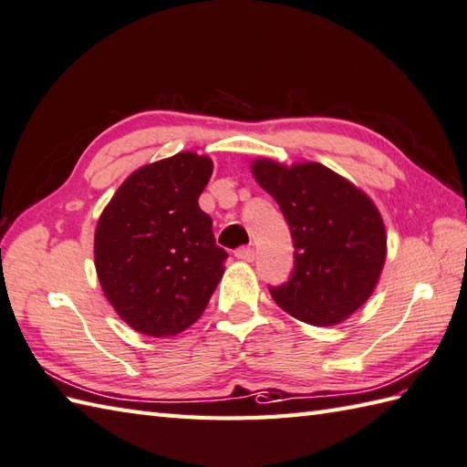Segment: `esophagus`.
<instances>
[{
  "instance_id": "34e87169",
  "label": "esophagus",
  "mask_w": 467,
  "mask_h": 467,
  "mask_svg": "<svg viewBox=\"0 0 467 467\" xmlns=\"http://www.w3.org/2000/svg\"><path fill=\"white\" fill-rule=\"evenodd\" d=\"M234 256L244 260V263H253L256 253H254V248H238V251L234 253Z\"/></svg>"
}]
</instances>
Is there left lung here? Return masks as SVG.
Segmentation results:
<instances>
[{
	"instance_id": "obj_1",
	"label": "left lung",
	"mask_w": 467,
	"mask_h": 467,
	"mask_svg": "<svg viewBox=\"0 0 467 467\" xmlns=\"http://www.w3.org/2000/svg\"><path fill=\"white\" fill-rule=\"evenodd\" d=\"M295 241L288 283L268 286L276 305L312 327H334L372 296L386 260V229L372 199L320 162H253Z\"/></svg>"
}]
</instances>
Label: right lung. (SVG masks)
Returning <instances> with one entry per match:
<instances>
[{
	"label": "right lung",
	"instance_id": "right-lung-1",
	"mask_svg": "<svg viewBox=\"0 0 467 467\" xmlns=\"http://www.w3.org/2000/svg\"><path fill=\"white\" fill-rule=\"evenodd\" d=\"M213 161L191 150L129 175L95 231V268L107 300L133 330L162 338L201 318L221 283L216 246L199 197Z\"/></svg>",
	"mask_w": 467,
	"mask_h": 467
}]
</instances>
